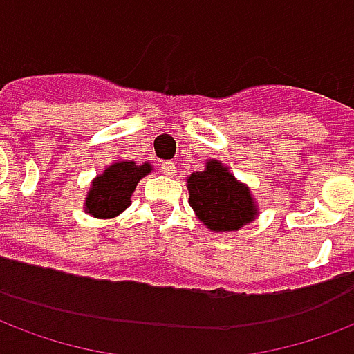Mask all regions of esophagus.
I'll return each mask as SVG.
<instances>
[{"label": "esophagus", "instance_id": "1", "mask_svg": "<svg viewBox=\"0 0 354 354\" xmlns=\"http://www.w3.org/2000/svg\"><path fill=\"white\" fill-rule=\"evenodd\" d=\"M161 170H163L167 176H174V172H176V165L172 163V161H165L161 165Z\"/></svg>", "mask_w": 354, "mask_h": 354}]
</instances>
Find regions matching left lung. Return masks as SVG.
Segmentation results:
<instances>
[{
  "label": "left lung",
  "instance_id": "left-lung-1",
  "mask_svg": "<svg viewBox=\"0 0 354 354\" xmlns=\"http://www.w3.org/2000/svg\"><path fill=\"white\" fill-rule=\"evenodd\" d=\"M187 191L195 216L212 232L240 230L259 216L250 187L217 159H208L204 170L187 176Z\"/></svg>",
  "mask_w": 354,
  "mask_h": 354
}]
</instances>
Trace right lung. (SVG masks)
<instances>
[{
	"instance_id": "right-lung-1",
	"label": "right lung",
	"mask_w": 354,
	"mask_h": 354,
	"mask_svg": "<svg viewBox=\"0 0 354 354\" xmlns=\"http://www.w3.org/2000/svg\"><path fill=\"white\" fill-rule=\"evenodd\" d=\"M153 167L150 163L137 165L127 159H118L104 167L101 174L91 180L88 195L84 198V212L97 219L118 217L131 206V195L137 184Z\"/></svg>"
}]
</instances>
